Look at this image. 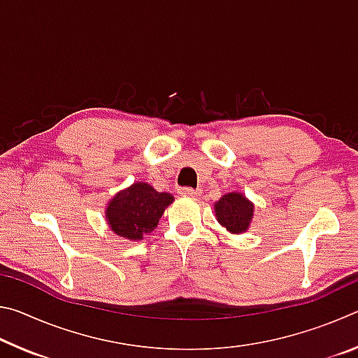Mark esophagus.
I'll use <instances>...</instances> for the list:
<instances>
[{"mask_svg":"<svg viewBox=\"0 0 358 358\" xmlns=\"http://www.w3.org/2000/svg\"><path fill=\"white\" fill-rule=\"evenodd\" d=\"M181 196H189V197H197L199 194V189H192V187H181V189L178 191Z\"/></svg>","mask_w":358,"mask_h":358,"instance_id":"1","label":"esophagus"}]
</instances>
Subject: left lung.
I'll use <instances>...</instances> for the list:
<instances>
[{"label":"left lung","mask_w":358,"mask_h":358,"mask_svg":"<svg viewBox=\"0 0 358 358\" xmlns=\"http://www.w3.org/2000/svg\"><path fill=\"white\" fill-rule=\"evenodd\" d=\"M215 215L217 222L230 234H243L254 216V203L241 192H229L215 203Z\"/></svg>","instance_id":"left-lung-1"}]
</instances>
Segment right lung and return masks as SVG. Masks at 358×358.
Instances as JSON below:
<instances>
[{"instance_id": "1", "label": "right lung", "mask_w": 358, "mask_h": 358, "mask_svg": "<svg viewBox=\"0 0 358 358\" xmlns=\"http://www.w3.org/2000/svg\"><path fill=\"white\" fill-rule=\"evenodd\" d=\"M172 202V194L157 192L148 183L137 181L108 201L107 224L118 237L138 241L156 229L159 217Z\"/></svg>"}]
</instances>
